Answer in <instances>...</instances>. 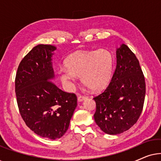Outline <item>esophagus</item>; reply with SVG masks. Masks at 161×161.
Wrapping results in <instances>:
<instances>
[{
  "mask_svg": "<svg viewBox=\"0 0 161 161\" xmlns=\"http://www.w3.org/2000/svg\"><path fill=\"white\" fill-rule=\"evenodd\" d=\"M86 99V97H84V96H82V95H78V102H82L84 100Z\"/></svg>",
  "mask_w": 161,
  "mask_h": 161,
  "instance_id": "esophagus-1",
  "label": "esophagus"
}]
</instances>
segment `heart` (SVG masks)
Listing matches in <instances>:
<instances>
[{"mask_svg": "<svg viewBox=\"0 0 161 161\" xmlns=\"http://www.w3.org/2000/svg\"><path fill=\"white\" fill-rule=\"evenodd\" d=\"M67 69L58 72L61 81L72 89L76 77L94 92L104 89L111 82L114 68L112 53L105 49L80 50L70 55L64 61Z\"/></svg>", "mask_w": 161, "mask_h": 161, "instance_id": "1", "label": "heart"}]
</instances>
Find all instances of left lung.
Instances as JSON below:
<instances>
[{
  "instance_id": "1",
  "label": "left lung",
  "mask_w": 161,
  "mask_h": 161,
  "mask_svg": "<svg viewBox=\"0 0 161 161\" xmlns=\"http://www.w3.org/2000/svg\"><path fill=\"white\" fill-rule=\"evenodd\" d=\"M146 85L139 61L126 45L116 49V67L104 92L94 97V121L107 134L116 135L136 124L144 106Z\"/></svg>"
}]
</instances>
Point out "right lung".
<instances>
[{
  "label": "right lung",
  "instance_id": "add662e5",
  "mask_svg": "<svg viewBox=\"0 0 161 161\" xmlns=\"http://www.w3.org/2000/svg\"><path fill=\"white\" fill-rule=\"evenodd\" d=\"M56 47L38 45L23 58L15 78V92L20 115L41 137L57 139L64 135L77 107V97L58 89L52 56Z\"/></svg>",
  "mask_w": 161,
  "mask_h": 161
}]
</instances>
